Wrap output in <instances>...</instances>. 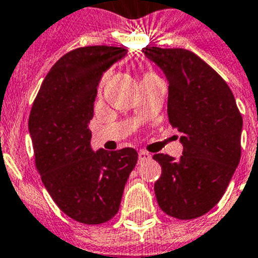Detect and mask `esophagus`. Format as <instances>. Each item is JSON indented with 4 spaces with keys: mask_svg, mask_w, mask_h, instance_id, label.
Wrapping results in <instances>:
<instances>
[{
    "mask_svg": "<svg viewBox=\"0 0 258 258\" xmlns=\"http://www.w3.org/2000/svg\"><path fill=\"white\" fill-rule=\"evenodd\" d=\"M151 157L152 156L149 153H148V152H145V151H140V152H139V161H140V162H144V161L149 160Z\"/></svg>",
    "mask_w": 258,
    "mask_h": 258,
    "instance_id": "34e87169",
    "label": "esophagus"
}]
</instances>
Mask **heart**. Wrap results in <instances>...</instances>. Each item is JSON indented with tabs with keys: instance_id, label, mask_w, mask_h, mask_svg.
<instances>
[{
	"instance_id": "obj_1",
	"label": "heart",
	"mask_w": 258,
	"mask_h": 258,
	"mask_svg": "<svg viewBox=\"0 0 258 258\" xmlns=\"http://www.w3.org/2000/svg\"><path fill=\"white\" fill-rule=\"evenodd\" d=\"M154 74L153 73H151V71H147V73H144V75H143V78H148V76H153ZM106 79V76H105L104 78V80ZM104 80H102V82H104Z\"/></svg>"
}]
</instances>
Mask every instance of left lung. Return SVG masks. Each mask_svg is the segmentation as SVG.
<instances>
[{
    "label": "left lung",
    "instance_id": "left-lung-1",
    "mask_svg": "<svg viewBox=\"0 0 258 258\" xmlns=\"http://www.w3.org/2000/svg\"><path fill=\"white\" fill-rule=\"evenodd\" d=\"M169 82L167 115L180 134L183 154H154L162 167L154 183L157 203L178 219L214 208L240 161L243 118L227 83L195 53L182 48H143Z\"/></svg>",
    "mask_w": 258,
    "mask_h": 258
}]
</instances>
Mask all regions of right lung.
<instances>
[{
    "mask_svg": "<svg viewBox=\"0 0 258 258\" xmlns=\"http://www.w3.org/2000/svg\"><path fill=\"white\" fill-rule=\"evenodd\" d=\"M126 54L127 49L106 45L69 51L45 76L31 109L28 130L42 183L58 208L84 225L115 216L138 162L134 148H91L89 120L98 83Z\"/></svg>",
    "mask_w": 258,
    "mask_h": 258,
    "instance_id": "right-lung-1",
    "label": "right lung"
}]
</instances>
